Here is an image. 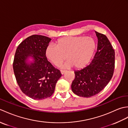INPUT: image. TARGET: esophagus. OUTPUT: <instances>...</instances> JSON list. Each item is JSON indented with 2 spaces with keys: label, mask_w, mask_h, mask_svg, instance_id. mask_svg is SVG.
Here are the masks:
<instances>
[{
  "label": "esophagus",
  "mask_w": 128,
  "mask_h": 128,
  "mask_svg": "<svg viewBox=\"0 0 128 128\" xmlns=\"http://www.w3.org/2000/svg\"><path fill=\"white\" fill-rule=\"evenodd\" d=\"M66 72V70H61V71H60V72H61V74L62 75H63Z\"/></svg>",
  "instance_id": "34e87169"
}]
</instances>
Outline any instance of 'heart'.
I'll return each instance as SVG.
<instances>
[{"label":"heart","instance_id":"1","mask_svg":"<svg viewBox=\"0 0 128 128\" xmlns=\"http://www.w3.org/2000/svg\"><path fill=\"white\" fill-rule=\"evenodd\" d=\"M96 48L95 40L86 36H67L59 39L56 46L48 45L45 55L49 61L58 66L66 58L68 60L60 66L62 68L74 66L80 69L90 62Z\"/></svg>","mask_w":128,"mask_h":128}]
</instances>
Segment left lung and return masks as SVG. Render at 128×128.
I'll return each instance as SVG.
<instances>
[{"label": "left lung", "instance_id": "left-lung-1", "mask_svg": "<svg viewBox=\"0 0 128 128\" xmlns=\"http://www.w3.org/2000/svg\"><path fill=\"white\" fill-rule=\"evenodd\" d=\"M98 39L97 52L90 64L74 72L75 78L72 90L78 96L91 97L101 91L112 78L115 53L104 34L94 31Z\"/></svg>", "mask_w": 128, "mask_h": 128}]
</instances>
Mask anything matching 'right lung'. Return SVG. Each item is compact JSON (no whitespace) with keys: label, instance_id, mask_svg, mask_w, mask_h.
Wrapping results in <instances>:
<instances>
[{"label":"right lung","instance_id":"right-lung-1","mask_svg":"<svg viewBox=\"0 0 128 128\" xmlns=\"http://www.w3.org/2000/svg\"><path fill=\"white\" fill-rule=\"evenodd\" d=\"M50 40L44 36L32 35L16 49L13 62L16 81L23 93L34 100L51 96L62 76L45 55L46 48Z\"/></svg>","mask_w":128,"mask_h":128}]
</instances>
